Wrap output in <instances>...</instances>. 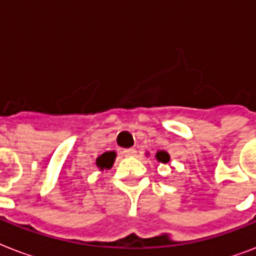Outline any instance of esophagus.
<instances>
[{"label": "esophagus", "mask_w": 256, "mask_h": 256, "mask_svg": "<svg viewBox=\"0 0 256 256\" xmlns=\"http://www.w3.org/2000/svg\"><path fill=\"white\" fill-rule=\"evenodd\" d=\"M124 156H134L136 154V148H124V152H122Z\"/></svg>", "instance_id": "1"}]
</instances>
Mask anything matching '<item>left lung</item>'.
<instances>
[{"label": "left lung", "mask_w": 256, "mask_h": 256, "mask_svg": "<svg viewBox=\"0 0 256 256\" xmlns=\"http://www.w3.org/2000/svg\"><path fill=\"white\" fill-rule=\"evenodd\" d=\"M156 158L158 162H162V164H168V160H170V156H168V152H164V150H158L156 154Z\"/></svg>", "instance_id": "8db88e82"}]
</instances>
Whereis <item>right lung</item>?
<instances>
[{"mask_svg":"<svg viewBox=\"0 0 256 256\" xmlns=\"http://www.w3.org/2000/svg\"><path fill=\"white\" fill-rule=\"evenodd\" d=\"M116 158V152H106L104 154H100L98 158L96 160V168H100V171L104 170H110L114 164V160Z\"/></svg>","mask_w":256,"mask_h":256,"instance_id":"add662e5","label":"right lung"}]
</instances>
